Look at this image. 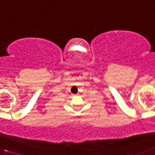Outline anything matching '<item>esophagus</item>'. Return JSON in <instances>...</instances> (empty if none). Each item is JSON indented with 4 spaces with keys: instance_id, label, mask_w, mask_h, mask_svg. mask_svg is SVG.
Listing matches in <instances>:
<instances>
[{
    "instance_id": "esophagus-1",
    "label": "esophagus",
    "mask_w": 155,
    "mask_h": 155,
    "mask_svg": "<svg viewBox=\"0 0 155 155\" xmlns=\"http://www.w3.org/2000/svg\"><path fill=\"white\" fill-rule=\"evenodd\" d=\"M74 96H75V95H77V94H74Z\"/></svg>"
}]
</instances>
